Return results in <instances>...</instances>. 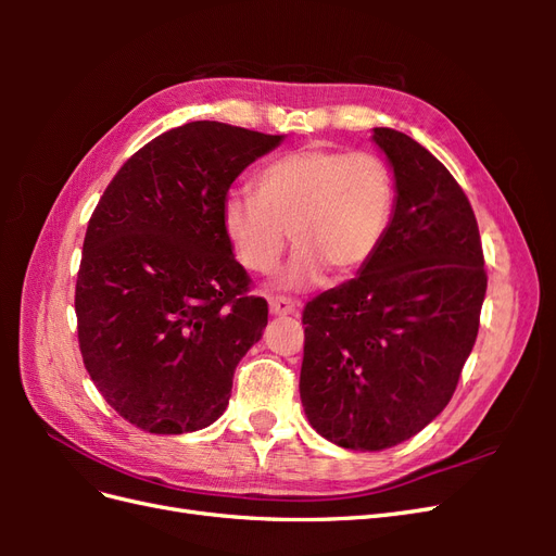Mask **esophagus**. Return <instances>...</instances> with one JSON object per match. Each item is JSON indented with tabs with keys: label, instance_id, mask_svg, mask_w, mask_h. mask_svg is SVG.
Wrapping results in <instances>:
<instances>
[{
	"label": "esophagus",
	"instance_id": "obj_1",
	"mask_svg": "<svg viewBox=\"0 0 556 556\" xmlns=\"http://www.w3.org/2000/svg\"><path fill=\"white\" fill-rule=\"evenodd\" d=\"M268 311L271 315H294L296 304L288 296H268Z\"/></svg>",
	"mask_w": 556,
	"mask_h": 556
}]
</instances>
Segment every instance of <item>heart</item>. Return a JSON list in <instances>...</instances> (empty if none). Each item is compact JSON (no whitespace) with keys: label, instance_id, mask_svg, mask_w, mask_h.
Instances as JSON below:
<instances>
[{"label":"heart","instance_id":"b5f03b06","mask_svg":"<svg viewBox=\"0 0 556 556\" xmlns=\"http://www.w3.org/2000/svg\"><path fill=\"white\" fill-rule=\"evenodd\" d=\"M396 206L392 166L376 153L306 146L264 164L255 194L231 192L223 227L250 271L278 264L288 233L296 245L276 278L280 290H306L325 276L348 278L374 260Z\"/></svg>","mask_w":556,"mask_h":556}]
</instances>
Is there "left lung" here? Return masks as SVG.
I'll return each instance as SVG.
<instances>
[{
  "label": "left lung",
  "mask_w": 556,
  "mask_h": 556,
  "mask_svg": "<svg viewBox=\"0 0 556 556\" xmlns=\"http://www.w3.org/2000/svg\"><path fill=\"white\" fill-rule=\"evenodd\" d=\"M396 180L384 239L357 278L308 301L299 394L327 441L376 452L408 441L457 390L486 274L459 182L408 134L376 127Z\"/></svg>",
  "instance_id": "8db88e82"
}]
</instances>
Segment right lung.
<instances>
[{
    "label": "right lung",
    "instance_id": "1",
    "mask_svg": "<svg viewBox=\"0 0 556 556\" xmlns=\"http://www.w3.org/2000/svg\"><path fill=\"white\" fill-rule=\"evenodd\" d=\"M285 137L197 121L160 134L113 176L76 280L78 345L97 390L150 433H188L227 408L268 306L248 296L223 204Z\"/></svg>",
    "mask_w": 556,
    "mask_h": 556
}]
</instances>
